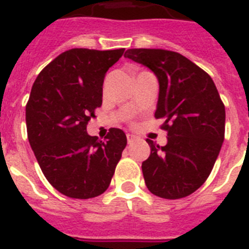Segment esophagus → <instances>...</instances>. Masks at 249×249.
<instances>
[{"label":"esophagus","instance_id":"34e87169","mask_svg":"<svg viewBox=\"0 0 249 249\" xmlns=\"http://www.w3.org/2000/svg\"><path fill=\"white\" fill-rule=\"evenodd\" d=\"M134 141H137V136H134V134H129V133L127 134V142H128V144H132Z\"/></svg>","mask_w":249,"mask_h":249}]
</instances>
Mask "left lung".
I'll return each instance as SVG.
<instances>
[{"label": "left lung", "mask_w": 249, "mask_h": 249, "mask_svg": "<svg viewBox=\"0 0 249 249\" xmlns=\"http://www.w3.org/2000/svg\"><path fill=\"white\" fill-rule=\"evenodd\" d=\"M124 56L149 68L159 83L156 118L168 132L159 147L147 140L142 163L148 190L163 199H181L206 181L225 140V105L215 83L193 61L164 49H128Z\"/></svg>", "instance_id": "8db88e82"}]
</instances>
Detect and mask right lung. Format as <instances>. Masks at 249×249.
Here are the masks:
<instances>
[{
    "mask_svg": "<svg viewBox=\"0 0 249 249\" xmlns=\"http://www.w3.org/2000/svg\"><path fill=\"white\" fill-rule=\"evenodd\" d=\"M124 49L75 48L40 71L26 106L28 141L48 181L63 195L91 199L107 190L127 144L122 129L100 141L86 132L102 105L107 70Z\"/></svg>",
    "mask_w": 249,
    "mask_h": 249,
    "instance_id": "add662e5",
    "label": "right lung"
}]
</instances>
